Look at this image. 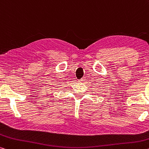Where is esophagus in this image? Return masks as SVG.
Listing matches in <instances>:
<instances>
[{
  "label": "esophagus",
  "instance_id": "esophagus-1",
  "mask_svg": "<svg viewBox=\"0 0 149 149\" xmlns=\"http://www.w3.org/2000/svg\"><path fill=\"white\" fill-rule=\"evenodd\" d=\"M84 81H85V78H84V77H83V78H82V79L79 80V81H81V82H84Z\"/></svg>",
  "mask_w": 149,
  "mask_h": 149
}]
</instances>
